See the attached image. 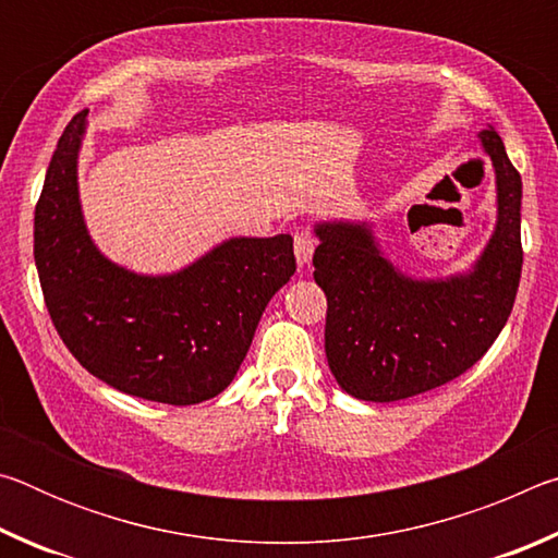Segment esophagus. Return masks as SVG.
<instances>
[{"label": "esophagus", "mask_w": 558, "mask_h": 558, "mask_svg": "<svg viewBox=\"0 0 558 558\" xmlns=\"http://www.w3.org/2000/svg\"><path fill=\"white\" fill-rule=\"evenodd\" d=\"M315 235L307 233V231H298L295 233V258L300 266H305V263H310V258H313L315 253Z\"/></svg>", "instance_id": "1"}]
</instances>
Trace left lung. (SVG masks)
I'll list each match as a JSON object with an SVG mask.
<instances>
[{
	"label": "left lung",
	"mask_w": 558,
	"mask_h": 558,
	"mask_svg": "<svg viewBox=\"0 0 558 558\" xmlns=\"http://www.w3.org/2000/svg\"><path fill=\"white\" fill-rule=\"evenodd\" d=\"M497 174V229L468 276H401L366 226L319 223L313 266L327 295L325 352L337 384L389 403L465 374L502 332L522 276V177L502 137L480 132Z\"/></svg>",
	"instance_id": "1"
}]
</instances>
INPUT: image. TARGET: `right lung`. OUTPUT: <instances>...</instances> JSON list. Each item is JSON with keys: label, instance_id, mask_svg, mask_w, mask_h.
<instances>
[{"label": "right lung", "instance_id": "add662e5", "mask_svg": "<svg viewBox=\"0 0 558 558\" xmlns=\"http://www.w3.org/2000/svg\"><path fill=\"white\" fill-rule=\"evenodd\" d=\"M88 110L65 125L34 211V260L56 332L81 366L137 399L192 405L233 381L270 298L295 272L288 233L231 239L174 276L102 258L78 204Z\"/></svg>", "mask_w": 558, "mask_h": 558}]
</instances>
